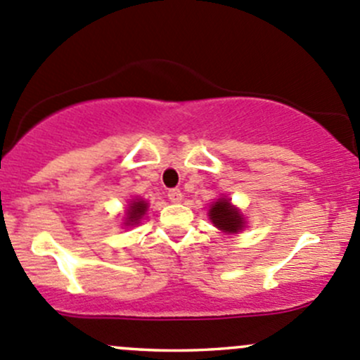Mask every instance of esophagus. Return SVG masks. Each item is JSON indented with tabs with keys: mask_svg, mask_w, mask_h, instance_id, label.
<instances>
[{
	"mask_svg": "<svg viewBox=\"0 0 360 360\" xmlns=\"http://www.w3.org/2000/svg\"><path fill=\"white\" fill-rule=\"evenodd\" d=\"M168 199L172 202H180L181 201V191H180V188H169Z\"/></svg>",
	"mask_w": 360,
	"mask_h": 360,
	"instance_id": "esophagus-1",
	"label": "esophagus"
}]
</instances>
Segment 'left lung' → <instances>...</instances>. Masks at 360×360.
I'll list each match as a JSON object with an SVG mask.
<instances>
[{
  "label": "left lung",
  "mask_w": 360,
  "mask_h": 360,
  "mask_svg": "<svg viewBox=\"0 0 360 360\" xmlns=\"http://www.w3.org/2000/svg\"><path fill=\"white\" fill-rule=\"evenodd\" d=\"M210 219L224 233H238L243 227V217L227 199H219L210 210Z\"/></svg>",
  "instance_id": "1"
}]
</instances>
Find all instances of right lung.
I'll use <instances>...</instances> for the list:
<instances>
[{"label":"right lung","instance_id":"1","mask_svg":"<svg viewBox=\"0 0 360 360\" xmlns=\"http://www.w3.org/2000/svg\"><path fill=\"white\" fill-rule=\"evenodd\" d=\"M145 212H147V202L145 201H140V199H136V201L131 202L129 210H127V226H131V224H138V220L141 219V215H145Z\"/></svg>","mask_w":360,"mask_h":360}]
</instances>
